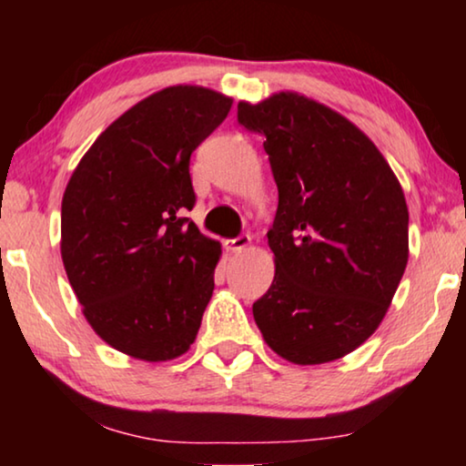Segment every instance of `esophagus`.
<instances>
[{
  "label": "esophagus",
  "instance_id": "obj_1",
  "mask_svg": "<svg viewBox=\"0 0 466 466\" xmlns=\"http://www.w3.org/2000/svg\"><path fill=\"white\" fill-rule=\"evenodd\" d=\"M250 244H252L250 235H239V238H235V239H227L225 248L228 252H241V250H246Z\"/></svg>",
  "mask_w": 466,
  "mask_h": 466
}]
</instances>
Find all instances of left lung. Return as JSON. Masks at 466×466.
<instances>
[{"label": "left lung", "mask_w": 466, "mask_h": 466, "mask_svg": "<svg viewBox=\"0 0 466 466\" xmlns=\"http://www.w3.org/2000/svg\"><path fill=\"white\" fill-rule=\"evenodd\" d=\"M238 123L265 136L278 184L276 276L254 322L295 365L343 359L378 330L410 258L399 177L352 120L301 93L239 101Z\"/></svg>", "instance_id": "8db88e82"}]
</instances>
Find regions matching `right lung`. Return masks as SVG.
<instances>
[{
    "instance_id": "1",
    "label": "right lung",
    "mask_w": 466,
    "mask_h": 466,
    "mask_svg": "<svg viewBox=\"0 0 466 466\" xmlns=\"http://www.w3.org/2000/svg\"><path fill=\"white\" fill-rule=\"evenodd\" d=\"M233 99L176 85L137 101L85 152L61 203V258L91 329L146 362L188 352L222 248L182 218L188 161Z\"/></svg>"
}]
</instances>
